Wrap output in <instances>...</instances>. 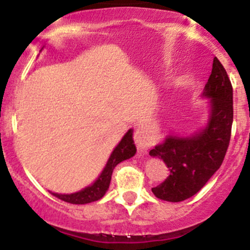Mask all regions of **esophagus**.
Masks as SVG:
<instances>
[{
	"mask_svg": "<svg viewBox=\"0 0 250 250\" xmlns=\"http://www.w3.org/2000/svg\"><path fill=\"white\" fill-rule=\"evenodd\" d=\"M134 141L140 153H146L148 148L152 146V139L146 134L143 128H139L134 132Z\"/></svg>",
	"mask_w": 250,
	"mask_h": 250,
	"instance_id": "obj_1",
	"label": "esophagus"
}]
</instances>
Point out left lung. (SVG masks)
I'll use <instances>...</instances> for the list:
<instances>
[{
  "label": "left lung",
  "instance_id": "1",
  "mask_svg": "<svg viewBox=\"0 0 250 250\" xmlns=\"http://www.w3.org/2000/svg\"><path fill=\"white\" fill-rule=\"evenodd\" d=\"M209 98L210 116L202 132L188 138L169 135L150 151L163 160L169 176L156 188L153 195L168 202H181L192 197L220 168L231 138L233 121L232 84L218 58L203 90Z\"/></svg>",
  "mask_w": 250,
  "mask_h": 250
}]
</instances>
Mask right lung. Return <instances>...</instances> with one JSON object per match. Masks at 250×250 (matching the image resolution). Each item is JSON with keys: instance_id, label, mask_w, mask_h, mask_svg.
<instances>
[{"instance_id": "right-lung-1", "label": "right lung", "mask_w": 250, "mask_h": 250, "mask_svg": "<svg viewBox=\"0 0 250 250\" xmlns=\"http://www.w3.org/2000/svg\"><path fill=\"white\" fill-rule=\"evenodd\" d=\"M135 152H137V148H135L134 141H133V130L129 129L125 133V137L122 138V140L120 141V144L116 146L115 150L112 151L104 170L100 174L99 178L94 181L93 185L88 186V188H83L78 192L70 193V195H60V193H52V195L59 198V200L71 204H85L100 200L109 188L111 175H112L116 166L122 162V161L133 157Z\"/></svg>"}]
</instances>
